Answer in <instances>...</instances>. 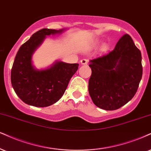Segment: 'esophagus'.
Here are the masks:
<instances>
[{
  "label": "esophagus",
  "mask_w": 151,
  "mask_h": 151,
  "mask_svg": "<svg viewBox=\"0 0 151 151\" xmlns=\"http://www.w3.org/2000/svg\"><path fill=\"white\" fill-rule=\"evenodd\" d=\"M81 63L83 65H86V64H87V63H88V61H87L86 59H83L81 61Z\"/></svg>",
  "instance_id": "obj_1"
}]
</instances>
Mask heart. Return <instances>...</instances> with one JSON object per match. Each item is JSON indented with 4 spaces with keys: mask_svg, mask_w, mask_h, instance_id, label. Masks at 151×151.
I'll list each match as a JSON object with an SVG mask.
<instances>
[{
    "mask_svg": "<svg viewBox=\"0 0 151 151\" xmlns=\"http://www.w3.org/2000/svg\"><path fill=\"white\" fill-rule=\"evenodd\" d=\"M104 48L106 50V48H107V46H106V45H104Z\"/></svg>",
    "mask_w": 151,
    "mask_h": 151,
    "instance_id": "heart-1",
    "label": "heart"
}]
</instances>
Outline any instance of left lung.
I'll use <instances>...</instances> for the list:
<instances>
[{"instance_id":"8db88e82","label":"left lung","mask_w":151,"mask_h":151,"mask_svg":"<svg viewBox=\"0 0 151 151\" xmlns=\"http://www.w3.org/2000/svg\"><path fill=\"white\" fill-rule=\"evenodd\" d=\"M89 93L96 106L113 111L134 97L142 78L141 54L129 35L124 34L114 50L91 59Z\"/></svg>"}]
</instances>
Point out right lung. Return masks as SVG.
<instances>
[{
    "label": "right lung",
    "instance_id": "obj_1",
    "mask_svg": "<svg viewBox=\"0 0 151 151\" xmlns=\"http://www.w3.org/2000/svg\"><path fill=\"white\" fill-rule=\"evenodd\" d=\"M64 29H42L33 33L17 53L12 70L11 83L14 92L24 103L36 107L52 105L63 96L78 64L57 61L50 68L37 70L31 57L46 36L61 33Z\"/></svg>",
    "mask_w": 151,
    "mask_h": 151
}]
</instances>
